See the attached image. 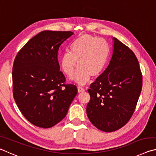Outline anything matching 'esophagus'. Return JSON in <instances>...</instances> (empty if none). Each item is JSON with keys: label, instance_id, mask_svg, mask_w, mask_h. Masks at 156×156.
Masks as SVG:
<instances>
[{"label": "esophagus", "instance_id": "1", "mask_svg": "<svg viewBox=\"0 0 156 156\" xmlns=\"http://www.w3.org/2000/svg\"><path fill=\"white\" fill-rule=\"evenodd\" d=\"M78 93H80V92L84 91V88L82 87H78Z\"/></svg>", "mask_w": 156, "mask_h": 156}]
</instances>
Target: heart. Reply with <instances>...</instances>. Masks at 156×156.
I'll use <instances>...</instances> for the list:
<instances>
[{"label":"heart","instance_id":"1","mask_svg":"<svg viewBox=\"0 0 156 156\" xmlns=\"http://www.w3.org/2000/svg\"><path fill=\"white\" fill-rule=\"evenodd\" d=\"M71 52L65 51L60 57L62 72L70 76L78 67L71 79L80 85L86 84L91 76L97 77L103 72L109 58V47L103 38L83 34L71 44Z\"/></svg>","mask_w":156,"mask_h":156}]
</instances>
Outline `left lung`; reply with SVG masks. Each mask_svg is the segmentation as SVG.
Segmentation results:
<instances>
[{"mask_svg":"<svg viewBox=\"0 0 156 156\" xmlns=\"http://www.w3.org/2000/svg\"><path fill=\"white\" fill-rule=\"evenodd\" d=\"M113 51L105 72L91 84L87 114L100 130L112 132L125 125L135 111L142 87L138 60L132 50L113 38Z\"/></svg>","mask_w":156,"mask_h":156,"instance_id":"1","label":"left lung"}]
</instances>
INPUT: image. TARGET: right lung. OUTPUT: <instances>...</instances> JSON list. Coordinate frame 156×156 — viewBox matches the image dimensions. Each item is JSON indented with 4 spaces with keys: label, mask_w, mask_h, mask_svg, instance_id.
<instances>
[{
    "label": "right lung",
    "mask_w": 156,
    "mask_h": 156,
    "mask_svg": "<svg viewBox=\"0 0 156 156\" xmlns=\"http://www.w3.org/2000/svg\"><path fill=\"white\" fill-rule=\"evenodd\" d=\"M73 34L69 31H41L15 58L14 98L24 117L38 127L50 128L60 122L78 93L76 85L65 84L58 60L59 47Z\"/></svg>",
    "instance_id": "right-lung-1"
}]
</instances>
